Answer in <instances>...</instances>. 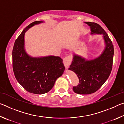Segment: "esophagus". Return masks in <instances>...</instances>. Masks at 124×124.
<instances>
[{
  "mask_svg": "<svg viewBox=\"0 0 124 124\" xmlns=\"http://www.w3.org/2000/svg\"><path fill=\"white\" fill-rule=\"evenodd\" d=\"M72 57L70 56H66L63 58V63L66 68H68V67L70 64L71 62H72Z\"/></svg>",
  "mask_w": 124,
  "mask_h": 124,
  "instance_id": "obj_1",
  "label": "esophagus"
}]
</instances>
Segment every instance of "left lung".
<instances>
[{"label":"left lung","mask_w":124,"mask_h":124,"mask_svg":"<svg viewBox=\"0 0 124 124\" xmlns=\"http://www.w3.org/2000/svg\"><path fill=\"white\" fill-rule=\"evenodd\" d=\"M91 34H103L106 47L103 53L94 60H85L74 55L69 70L74 72L79 78L78 85L73 86L75 93L80 95L93 93L103 85L112 70L114 46L112 41L101 26L95 22H86Z\"/></svg>","instance_id":"left-lung-1"}]
</instances>
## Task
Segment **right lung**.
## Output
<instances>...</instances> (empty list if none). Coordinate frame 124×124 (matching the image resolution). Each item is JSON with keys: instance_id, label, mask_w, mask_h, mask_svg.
Masks as SVG:
<instances>
[{"instance_id": "add662e5", "label": "right lung", "mask_w": 124, "mask_h": 124, "mask_svg": "<svg viewBox=\"0 0 124 124\" xmlns=\"http://www.w3.org/2000/svg\"><path fill=\"white\" fill-rule=\"evenodd\" d=\"M43 21H37L25 28L15 41L12 50V68L15 76L24 89L33 94H44L53 87L64 72L65 67L60 57H30L24 49L25 32Z\"/></svg>"}]
</instances>
